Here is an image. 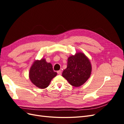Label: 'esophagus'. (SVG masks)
Masks as SVG:
<instances>
[{
    "instance_id": "obj_1",
    "label": "esophagus",
    "mask_w": 124,
    "mask_h": 124,
    "mask_svg": "<svg viewBox=\"0 0 124 124\" xmlns=\"http://www.w3.org/2000/svg\"><path fill=\"white\" fill-rule=\"evenodd\" d=\"M57 73H58V75H61L62 71H61V70H58V71H57Z\"/></svg>"
}]
</instances>
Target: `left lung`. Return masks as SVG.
<instances>
[{
    "mask_svg": "<svg viewBox=\"0 0 124 124\" xmlns=\"http://www.w3.org/2000/svg\"><path fill=\"white\" fill-rule=\"evenodd\" d=\"M91 71L92 65L89 59L80 52L68 58L67 67L63 70L62 76L70 85L78 87L88 80Z\"/></svg>",
    "mask_w": 124,
    "mask_h": 124,
    "instance_id": "1",
    "label": "left lung"
}]
</instances>
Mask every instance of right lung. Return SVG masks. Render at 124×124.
I'll return each instance as SVG.
<instances>
[{
  "label": "right lung",
  "mask_w": 124,
  "mask_h": 124,
  "mask_svg": "<svg viewBox=\"0 0 124 124\" xmlns=\"http://www.w3.org/2000/svg\"><path fill=\"white\" fill-rule=\"evenodd\" d=\"M57 75L51 64L47 63L43 58L40 60L34 61L29 71L31 81L39 89H45L48 86L52 79Z\"/></svg>",
  "instance_id": "right-lung-1"
}]
</instances>
